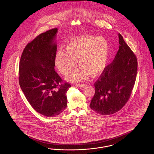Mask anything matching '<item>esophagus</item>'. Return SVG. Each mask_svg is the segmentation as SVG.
I'll list each match as a JSON object with an SVG mask.
<instances>
[{"mask_svg": "<svg viewBox=\"0 0 154 154\" xmlns=\"http://www.w3.org/2000/svg\"><path fill=\"white\" fill-rule=\"evenodd\" d=\"M76 86H77L78 87H81V88H84L85 86V84H76Z\"/></svg>", "mask_w": 154, "mask_h": 154, "instance_id": "esophagus-1", "label": "esophagus"}]
</instances>
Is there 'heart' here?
<instances>
[{"label":"heart","mask_w":154,"mask_h":154,"mask_svg":"<svg viewBox=\"0 0 154 154\" xmlns=\"http://www.w3.org/2000/svg\"><path fill=\"white\" fill-rule=\"evenodd\" d=\"M110 44L102 36L83 35L74 38L66 45L65 51L60 50L55 56V65L63 74L70 73L76 65L80 67L67 79L72 82L86 80L91 74L97 76L102 73L108 63Z\"/></svg>","instance_id":"1"}]
</instances>
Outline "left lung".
<instances>
[{"mask_svg":"<svg viewBox=\"0 0 154 154\" xmlns=\"http://www.w3.org/2000/svg\"><path fill=\"white\" fill-rule=\"evenodd\" d=\"M119 50L94 85L95 93L90 107L101 115L121 110L129 100L137 72V60L123 37L118 34Z\"/></svg>","mask_w":154,"mask_h":154,"instance_id":"obj_1","label":"left lung"}]
</instances>
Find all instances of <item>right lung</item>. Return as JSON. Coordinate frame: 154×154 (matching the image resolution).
I'll list each match as a JSON object with an SVG mask.
<instances>
[{
    "label": "right lung",
    "mask_w": 154,
    "mask_h": 154,
    "mask_svg": "<svg viewBox=\"0 0 154 154\" xmlns=\"http://www.w3.org/2000/svg\"><path fill=\"white\" fill-rule=\"evenodd\" d=\"M58 29L37 36L24 48L19 65L20 85L32 107L45 117H54L67 107L70 84L55 71Z\"/></svg>",
    "instance_id": "add662e5"
}]
</instances>
